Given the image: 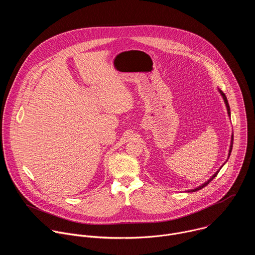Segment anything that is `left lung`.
Listing matches in <instances>:
<instances>
[{
	"label": "left lung",
	"mask_w": 255,
	"mask_h": 255,
	"mask_svg": "<svg viewBox=\"0 0 255 255\" xmlns=\"http://www.w3.org/2000/svg\"><path fill=\"white\" fill-rule=\"evenodd\" d=\"M218 91H219V93L221 94V96H222V98H223V100H224V103H225V105H226V108H227V113H228V116L230 117V115H231V113H230V107H229V104H228V101H227V98H226V96H225V94L221 91V90H219V89H218ZM232 147H233V135L231 136V143H230V149H229V153H228V158H229V156H230V153H231V151H232ZM227 161V160H226ZM226 161L223 163V165L226 163ZM222 165V166H223ZM222 166L219 168V169H218L211 177H210V179H208L207 181H206V183L205 184H203L202 186H200V187H198V188H196V189H193V190H190V191H187L188 193L189 192H196V191H199V190H201V189H203V188H205L209 183H210V181L212 180V179H214V177H216V175L218 174V172H219L220 171V169L222 168Z\"/></svg>",
	"instance_id": "left-lung-1"
}]
</instances>
